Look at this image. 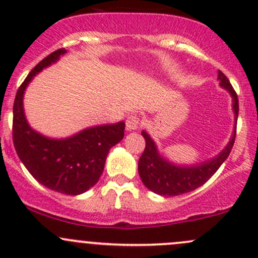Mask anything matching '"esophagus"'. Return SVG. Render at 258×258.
I'll return each mask as SVG.
<instances>
[{"label": "esophagus", "instance_id": "obj_1", "mask_svg": "<svg viewBox=\"0 0 258 258\" xmlns=\"http://www.w3.org/2000/svg\"><path fill=\"white\" fill-rule=\"evenodd\" d=\"M141 124V117L138 115L132 114L127 117L126 120V128L128 131H132V130H137Z\"/></svg>", "mask_w": 258, "mask_h": 258}]
</instances>
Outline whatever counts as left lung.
<instances>
[{
  "label": "left lung",
  "instance_id": "left-lung-1",
  "mask_svg": "<svg viewBox=\"0 0 258 258\" xmlns=\"http://www.w3.org/2000/svg\"><path fill=\"white\" fill-rule=\"evenodd\" d=\"M218 79L220 81V86L228 89L233 97L235 121H237V115H239L237 94L222 71H218ZM142 136L146 140V148L138 160V172H140L141 180L144 186L154 194L171 197L187 194V192L201 187L216 174V171L230 154L231 148L235 143L236 127H235L233 137L229 141L228 146L220 152L219 155L211 160L196 164L195 166H177L175 164L169 163L159 154L151 136L146 131H142Z\"/></svg>",
  "mask_w": 258,
  "mask_h": 258
}]
</instances>
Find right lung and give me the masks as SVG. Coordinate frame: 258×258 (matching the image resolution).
Masks as SVG:
<instances>
[{"instance_id": "add662e5", "label": "right lung", "mask_w": 258, "mask_h": 258, "mask_svg": "<svg viewBox=\"0 0 258 258\" xmlns=\"http://www.w3.org/2000/svg\"><path fill=\"white\" fill-rule=\"evenodd\" d=\"M64 49L51 52L27 76L13 104V144L19 159L41 185L76 196L95 185L103 174L111 147L123 138L124 122L90 127L64 140H51L34 131L23 110L24 90L34 76L56 62Z\"/></svg>"}]
</instances>
